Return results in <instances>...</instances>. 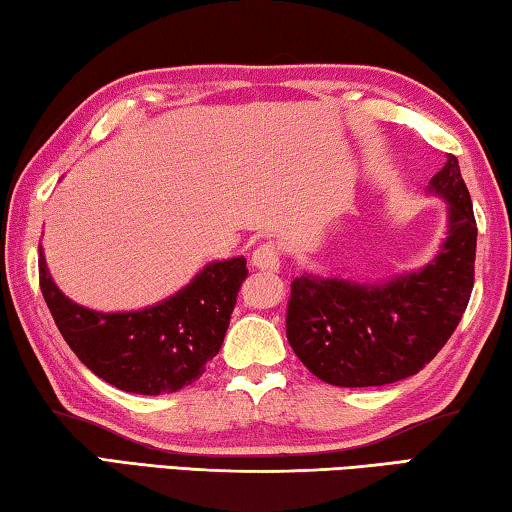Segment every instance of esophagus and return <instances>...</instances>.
Wrapping results in <instances>:
<instances>
[{
	"mask_svg": "<svg viewBox=\"0 0 512 512\" xmlns=\"http://www.w3.org/2000/svg\"><path fill=\"white\" fill-rule=\"evenodd\" d=\"M279 258V247H276L274 242H263V245H258L254 249V254H251V265L263 272H276L281 267Z\"/></svg>",
	"mask_w": 512,
	"mask_h": 512,
	"instance_id": "1",
	"label": "esophagus"
}]
</instances>
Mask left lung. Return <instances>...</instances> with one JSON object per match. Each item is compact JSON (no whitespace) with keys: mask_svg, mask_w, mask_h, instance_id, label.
Here are the masks:
<instances>
[{"mask_svg":"<svg viewBox=\"0 0 512 512\" xmlns=\"http://www.w3.org/2000/svg\"><path fill=\"white\" fill-rule=\"evenodd\" d=\"M431 190L449 201V233L424 270L383 286L306 274L292 281L286 335L317 379L340 388L408 379L456 331L474 288L476 220L454 154Z\"/></svg>","mask_w":512,"mask_h":512,"instance_id":"8db88e82","label":"left lung"}]
</instances>
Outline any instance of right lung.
<instances>
[{"instance_id": "add662e5", "label": "right lung", "mask_w": 512, "mask_h": 512, "mask_svg": "<svg viewBox=\"0 0 512 512\" xmlns=\"http://www.w3.org/2000/svg\"><path fill=\"white\" fill-rule=\"evenodd\" d=\"M40 290L67 345L99 379L133 395H167L197 381L224 342L245 258L211 263L177 295L136 313H97L67 299L38 247Z\"/></svg>"}]
</instances>
